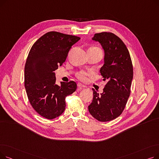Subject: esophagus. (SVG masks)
<instances>
[{
	"mask_svg": "<svg viewBox=\"0 0 159 159\" xmlns=\"http://www.w3.org/2000/svg\"><path fill=\"white\" fill-rule=\"evenodd\" d=\"M77 86H78V89H82V88H86V86H84V85H82L81 83H78L77 84Z\"/></svg>",
	"mask_w": 159,
	"mask_h": 159,
	"instance_id": "34e87169",
	"label": "esophagus"
}]
</instances>
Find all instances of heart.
Here are the masks:
<instances>
[{
  "label": "heart",
  "mask_w": 159,
  "mask_h": 159,
  "mask_svg": "<svg viewBox=\"0 0 159 159\" xmlns=\"http://www.w3.org/2000/svg\"><path fill=\"white\" fill-rule=\"evenodd\" d=\"M89 73H88V72L82 71V72H80V73H79L78 74V77L81 80L84 81V80H86L87 79V76H88V75H89Z\"/></svg>",
  "instance_id": "heart-1"
}]
</instances>
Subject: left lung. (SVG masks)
<instances>
[{
	"instance_id": "obj_1",
	"label": "left lung",
	"mask_w": 159,
	"mask_h": 159,
	"mask_svg": "<svg viewBox=\"0 0 159 159\" xmlns=\"http://www.w3.org/2000/svg\"><path fill=\"white\" fill-rule=\"evenodd\" d=\"M92 40L98 42L104 51V65L100 72L107 84L101 94L92 89L93 98L88 110L98 121H110L121 115L129 97L132 62L127 47L113 33H96Z\"/></svg>"
}]
</instances>
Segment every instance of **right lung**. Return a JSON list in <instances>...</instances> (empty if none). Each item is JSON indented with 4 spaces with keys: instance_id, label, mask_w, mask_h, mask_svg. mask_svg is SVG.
<instances>
[{
    "instance_id": "1",
    "label": "right lung",
    "mask_w": 159,
    "mask_h": 159,
    "mask_svg": "<svg viewBox=\"0 0 159 159\" xmlns=\"http://www.w3.org/2000/svg\"><path fill=\"white\" fill-rule=\"evenodd\" d=\"M80 37L49 31L40 37L29 52L24 68V86L29 101L40 115L53 119L65 110V98L77 89L76 82L56 84L55 71L62 66Z\"/></svg>"
}]
</instances>
